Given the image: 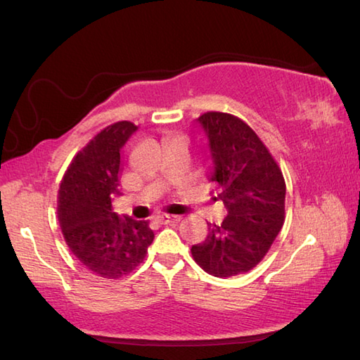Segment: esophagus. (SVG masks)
<instances>
[{"label":"esophagus","instance_id":"obj_1","mask_svg":"<svg viewBox=\"0 0 360 360\" xmlns=\"http://www.w3.org/2000/svg\"><path fill=\"white\" fill-rule=\"evenodd\" d=\"M156 221L160 224L174 223V221H178V217L176 215H159V217H156Z\"/></svg>","mask_w":360,"mask_h":360}]
</instances>
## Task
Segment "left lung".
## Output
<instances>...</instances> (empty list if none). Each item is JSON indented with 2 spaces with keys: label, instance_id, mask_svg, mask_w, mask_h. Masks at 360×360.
<instances>
[{
  "label": "left lung",
  "instance_id": "obj_1",
  "mask_svg": "<svg viewBox=\"0 0 360 360\" xmlns=\"http://www.w3.org/2000/svg\"><path fill=\"white\" fill-rule=\"evenodd\" d=\"M206 132L215 200L228 215L210 224L206 240L192 246L201 269L217 278L250 271L265 257L284 224L285 181L276 160L243 120L224 112L200 118Z\"/></svg>",
  "mask_w": 360,
  "mask_h": 360
}]
</instances>
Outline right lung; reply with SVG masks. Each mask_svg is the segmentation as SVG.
Here are the masks:
<instances>
[{"label": "right lung", "instance_id": "add662e5", "mask_svg": "<svg viewBox=\"0 0 360 360\" xmlns=\"http://www.w3.org/2000/svg\"><path fill=\"white\" fill-rule=\"evenodd\" d=\"M136 131L131 122H117L98 132L73 158L58 193V218L70 251L105 279L136 270L154 238L150 223L112 210V196L120 195V151Z\"/></svg>", "mask_w": 360, "mask_h": 360}]
</instances>
